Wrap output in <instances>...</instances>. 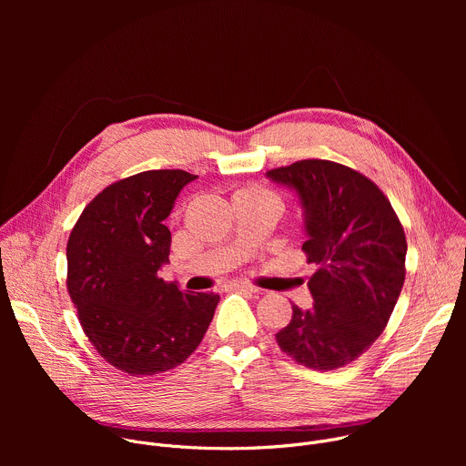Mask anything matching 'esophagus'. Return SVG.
<instances>
[{"label":"esophagus","mask_w":466,"mask_h":466,"mask_svg":"<svg viewBox=\"0 0 466 466\" xmlns=\"http://www.w3.org/2000/svg\"><path fill=\"white\" fill-rule=\"evenodd\" d=\"M232 288L238 289V291H245V293H258V291H259L258 288H254V286H250V284H245V282H238V284H234Z\"/></svg>","instance_id":"1"}]
</instances>
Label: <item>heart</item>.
<instances>
[{"label": "heart", "mask_w": 466, "mask_h": 466, "mask_svg": "<svg viewBox=\"0 0 466 466\" xmlns=\"http://www.w3.org/2000/svg\"><path fill=\"white\" fill-rule=\"evenodd\" d=\"M247 193H248V195H254V197H271V198H277V201H279L277 193L271 191V189H265V187H254V189H248Z\"/></svg>", "instance_id": "b5f03b06"}]
</instances>
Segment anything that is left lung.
Wrapping results in <instances>:
<instances>
[{
    "label": "left lung",
    "mask_w": 466,
    "mask_h": 466,
    "mask_svg": "<svg viewBox=\"0 0 466 466\" xmlns=\"http://www.w3.org/2000/svg\"><path fill=\"white\" fill-rule=\"evenodd\" d=\"M265 177L297 195L302 250L317 265L308 280L313 306H293L277 343L300 365L339 369L376 341L400 297L404 228L378 186L347 166L300 160Z\"/></svg>",
    "instance_id": "left-lung-1"
}]
</instances>
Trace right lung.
<instances>
[{"label":"right lung","instance_id":"1","mask_svg":"<svg viewBox=\"0 0 466 466\" xmlns=\"http://www.w3.org/2000/svg\"><path fill=\"white\" fill-rule=\"evenodd\" d=\"M182 169L144 171L105 187L74 227L68 291L97 352L127 374L180 365L203 341L218 293H189L158 271L169 263L166 227L178 193L195 180Z\"/></svg>","mask_w":466,"mask_h":466}]
</instances>
